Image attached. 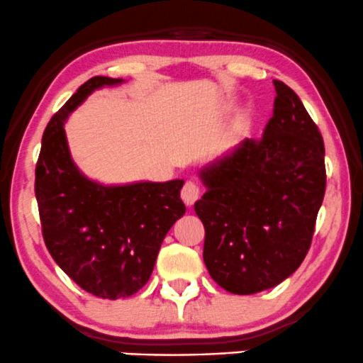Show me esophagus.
Segmentation results:
<instances>
[{
	"label": "esophagus",
	"mask_w": 363,
	"mask_h": 363,
	"mask_svg": "<svg viewBox=\"0 0 363 363\" xmlns=\"http://www.w3.org/2000/svg\"><path fill=\"white\" fill-rule=\"evenodd\" d=\"M200 195H202V189H200L197 182L194 180L185 182V185H183L182 189V199L186 206H194V203L200 199Z\"/></svg>",
	"instance_id": "esophagus-1"
}]
</instances>
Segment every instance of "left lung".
Wrapping results in <instances>:
<instances>
[{
	"label": "left lung",
	"instance_id": "1",
	"mask_svg": "<svg viewBox=\"0 0 363 363\" xmlns=\"http://www.w3.org/2000/svg\"><path fill=\"white\" fill-rule=\"evenodd\" d=\"M274 84L263 138L203 168L207 191L195 202L208 274L240 296L275 287L301 267L326 190L321 132L294 89Z\"/></svg>",
	"mask_w": 363,
	"mask_h": 363
}]
</instances>
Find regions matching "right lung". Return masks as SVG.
Masks as SVG:
<instances>
[{"label": "right lung", "mask_w": 363, "mask_h": 363, "mask_svg": "<svg viewBox=\"0 0 363 363\" xmlns=\"http://www.w3.org/2000/svg\"><path fill=\"white\" fill-rule=\"evenodd\" d=\"M122 83L95 76L47 123L35 166L42 236L54 262L83 291L129 297L147 284L166 233L185 214L183 180L105 186L72 163L64 121L89 93Z\"/></svg>", "instance_id": "1"}]
</instances>
